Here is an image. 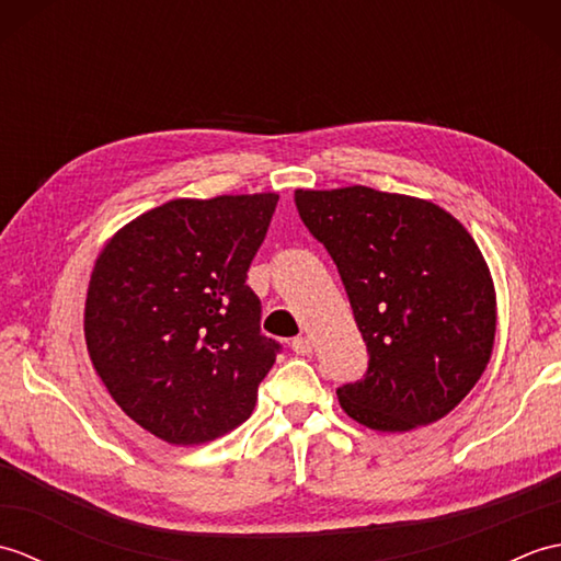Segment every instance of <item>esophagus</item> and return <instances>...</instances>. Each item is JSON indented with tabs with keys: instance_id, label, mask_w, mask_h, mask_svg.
<instances>
[{
	"instance_id": "esophagus-1",
	"label": "esophagus",
	"mask_w": 561,
	"mask_h": 561,
	"mask_svg": "<svg viewBox=\"0 0 561 561\" xmlns=\"http://www.w3.org/2000/svg\"><path fill=\"white\" fill-rule=\"evenodd\" d=\"M291 350H294V354L306 356V354L313 352V342L308 340V337H294L291 340Z\"/></svg>"
}]
</instances>
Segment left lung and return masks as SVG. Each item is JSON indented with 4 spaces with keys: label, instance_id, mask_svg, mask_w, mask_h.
Wrapping results in <instances>:
<instances>
[{
    "label": "left lung",
    "instance_id": "obj_1",
    "mask_svg": "<svg viewBox=\"0 0 561 561\" xmlns=\"http://www.w3.org/2000/svg\"><path fill=\"white\" fill-rule=\"evenodd\" d=\"M306 229L325 245L366 342L362 380L337 388L342 410L376 432L446 416L492 356L490 267L458 219L432 202L354 185L296 190Z\"/></svg>",
    "mask_w": 561,
    "mask_h": 561
}]
</instances>
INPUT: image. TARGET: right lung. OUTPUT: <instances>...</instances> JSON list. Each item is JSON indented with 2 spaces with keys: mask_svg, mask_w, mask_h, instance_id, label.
Here are the masks:
<instances>
[{
  "mask_svg": "<svg viewBox=\"0 0 561 561\" xmlns=\"http://www.w3.org/2000/svg\"><path fill=\"white\" fill-rule=\"evenodd\" d=\"M279 195L171 199L96 260L83 335L93 368L149 434L195 446L241 426L282 344L260 332L248 270Z\"/></svg>",
  "mask_w": 561,
  "mask_h": 561,
  "instance_id": "add662e5",
  "label": "right lung"
}]
</instances>
